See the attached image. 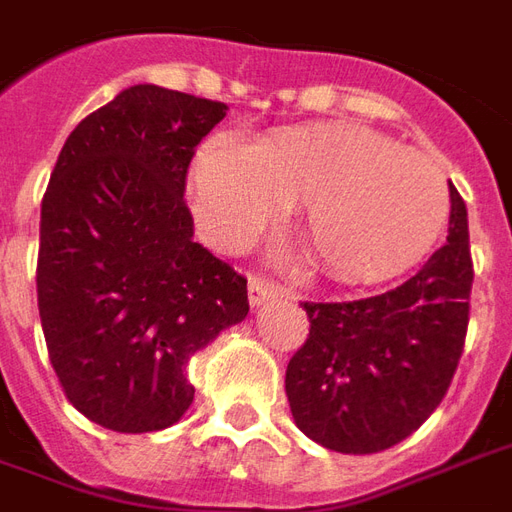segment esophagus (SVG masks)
<instances>
[{
  "mask_svg": "<svg viewBox=\"0 0 512 512\" xmlns=\"http://www.w3.org/2000/svg\"><path fill=\"white\" fill-rule=\"evenodd\" d=\"M282 293L276 282L266 279V276H249V304L252 306H263L268 304L271 298Z\"/></svg>",
  "mask_w": 512,
  "mask_h": 512,
  "instance_id": "obj_1",
  "label": "esophagus"
}]
</instances>
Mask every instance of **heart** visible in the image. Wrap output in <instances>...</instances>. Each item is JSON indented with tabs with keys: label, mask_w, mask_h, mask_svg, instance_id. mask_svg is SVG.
Here are the masks:
<instances>
[{
	"label": "heart",
	"mask_w": 512,
	"mask_h": 512,
	"mask_svg": "<svg viewBox=\"0 0 512 512\" xmlns=\"http://www.w3.org/2000/svg\"><path fill=\"white\" fill-rule=\"evenodd\" d=\"M189 192L222 249L249 244L279 208L298 203L306 249L342 282H377L415 266L450 214L437 162L350 124L287 127L249 149L211 135L192 160Z\"/></svg>",
	"instance_id": "b5f03b06"
}]
</instances>
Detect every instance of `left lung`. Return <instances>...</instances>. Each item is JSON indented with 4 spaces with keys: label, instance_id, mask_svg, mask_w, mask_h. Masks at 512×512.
<instances>
[{
    "label": "left lung",
    "instance_id": "8db88e82",
    "mask_svg": "<svg viewBox=\"0 0 512 512\" xmlns=\"http://www.w3.org/2000/svg\"><path fill=\"white\" fill-rule=\"evenodd\" d=\"M467 206L450 184L448 244L404 285L361 301H304L309 339L287 363L290 412L336 453H380L445 399L472 293Z\"/></svg>",
    "mask_w": 512,
    "mask_h": 512
}]
</instances>
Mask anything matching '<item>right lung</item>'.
<instances>
[{"label":"right lung","mask_w":512,"mask_h":512,"mask_svg":"<svg viewBox=\"0 0 512 512\" xmlns=\"http://www.w3.org/2000/svg\"><path fill=\"white\" fill-rule=\"evenodd\" d=\"M225 102L138 83L89 113L56 160L40 211L37 306L75 410L102 429L173 426L187 363L249 312L246 279L192 241L195 146Z\"/></svg>","instance_id":"right-lung-1"}]
</instances>
